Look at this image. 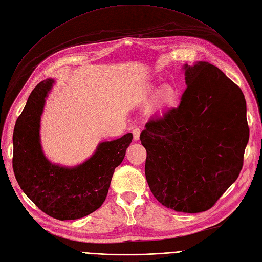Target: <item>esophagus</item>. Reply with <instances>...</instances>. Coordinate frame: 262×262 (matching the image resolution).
<instances>
[{"label":"esophagus","instance_id":"1","mask_svg":"<svg viewBox=\"0 0 262 262\" xmlns=\"http://www.w3.org/2000/svg\"><path fill=\"white\" fill-rule=\"evenodd\" d=\"M140 129L139 128H134L133 129V138H134V141H138L139 138H140Z\"/></svg>","mask_w":262,"mask_h":262}]
</instances>
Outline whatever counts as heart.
Segmentation results:
<instances>
[{"mask_svg": "<svg viewBox=\"0 0 262 262\" xmlns=\"http://www.w3.org/2000/svg\"><path fill=\"white\" fill-rule=\"evenodd\" d=\"M158 94V102L162 106H170L174 103L176 99V93L174 89L170 86H164L161 89H147L145 93L142 95L141 102L145 105L152 104L155 96Z\"/></svg>", "mask_w": 262, "mask_h": 262, "instance_id": "1", "label": "heart"}]
</instances>
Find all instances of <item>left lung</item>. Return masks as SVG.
<instances>
[{
	"label": "left lung",
	"mask_w": 262,
	"mask_h": 262,
	"mask_svg": "<svg viewBox=\"0 0 262 262\" xmlns=\"http://www.w3.org/2000/svg\"><path fill=\"white\" fill-rule=\"evenodd\" d=\"M183 70L180 105L147 122L140 140L153 195L167 208L196 213L236 182L250 129L241 89L219 68L198 61Z\"/></svg>",
	"instance_id": "8db88e82"
}]
</instances>
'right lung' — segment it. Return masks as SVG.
<instances>
[{"mask_svg":"<svg viewBox=\"0 0 262 262\" xmlns=\"http://www.w3.org/2000/svg\"><path fill=\"white\" fill-rule=\"evenodd\" d=\"M54 84L53 78L39 82L16 122L12 168L27 198L48 215L64 221L84 217L101 207L133 134L99 143L92 156L77 166L51 162L41 145L40 121Z\"/></svg>","mask_w":262,"mask_h":262,"instance_id":"obj_1","label":"right lung"}]
</instances>
